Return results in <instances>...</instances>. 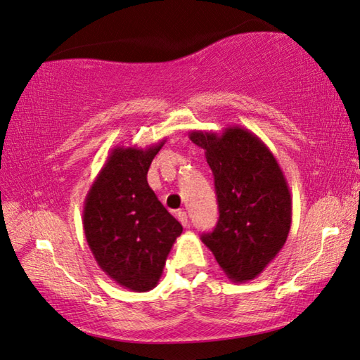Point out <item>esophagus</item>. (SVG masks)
I'll list each match as a JSON object with an SVG mask.
<instances>
[{
	"label": "esophagus",
	"instance_id": "1",
	"mask_svg": "<svg viewBox=\"0 0 360 360\" xmlns=\"http://www.w3.org/2000/svg\"><path fill=\"white\" fill-rule=\"evenodd\" d=\"M176 215H178V220H179V223L182 224V226L187 228L188 226V218H187V214L184 212V210H179V212L176 214Z\"/></svg>",
	"mask_w": 360,
	"mask_h": 360
}]
</instances>
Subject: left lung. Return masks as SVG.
Here are the masks:
<instances>
[{
  "label": "left lung",
  "instance_id": "8db88e82",
  "mask_svg": "<svg viewBox=\"0 0 360 360\" xmlns=\"http://www.w3.org/2000/svg\"><path fill=\"white\" fill-rule=\"evenodd\" d=\"M214 173L218 223L201 240L234 283L255 279L278 256L292 224V196L276 158L242 126L190 131Z\"/></svg>",
  "mask_w": 360,
  "mask_h": 360
}]
</instances>
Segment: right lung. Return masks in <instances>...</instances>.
Returning <instances> with one entry per match:
<instances>
[{
    "label": "right lung",
    "instance_id": "add662e5",
    "mask_svg": "<svg viewBox=\"0 0 360 360\" xmlns=\"http://www.w3.org/2000/svg\"><path fill=\"white\" fill-rule=\"evenodd\" d=\"M165 140L145 150L115 146L84 201L82 226L100 269L118 285H158L182 226L148 186L146 174Z\"/></svg>",
    "mask_w": 360,
    "mask_h": 360
}]
</instances>
